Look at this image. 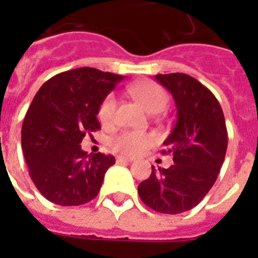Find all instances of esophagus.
<instances>
[{"mask_svg":"<svg viewBox=\"0 0 258 258\" xmlns=\"http://www.w3.org/2000/svg\"><path fill=\"white\" fill-rule=\"evenodd\" d=\"M129 163V161H133V159L132 157H127V156H117V163Z\"/></svg>","mask_w":258,"mask_h":258,"instance_id":"34e87169","label":"esophagus"}]
</instances>
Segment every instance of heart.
<instances>
[{"mask_svg": "<svg viewBox=\"0 0 258 258\" xmlns=\"http://www.w3.org/2000/svg\"><path fill=\"white\" fill-rule=\"evenodd\" d=\"M129 93L149 113H157L166 106L168 95L159 84L151 80H143L129 88ZM116 98L115 95L107 94L98 107V118L102 124H109L115 117ZM155 142L152 134L138 133V132H121L111 138L109 143L116 151L127 155L140 154L141 151Z\"/></svg>", "mask_w": 258, "mask_h": 258, "instance_id": "heart-1", "label": "heart"}]
</instances>
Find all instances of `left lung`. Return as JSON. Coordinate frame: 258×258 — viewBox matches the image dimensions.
Masks as SVG:
<instances>
[{
	"instance_id": "left-lung-1",
	"label": "left lung",
	"mask_w": 258,
	"mask_h": 258,
	"mask_svg": "<svg viewBox=\"0 0 258 258\" xmlns=\"http://www.w3.org/2000/svg\"><path fill=\"white\" fill-rule=\"evenodd\" d=\"M172 93L177 122L163 154L174 164L155 169L138 184L146 206L159 213L178 214L197 207L214 184L227 150L225 116L217 98L197 79L184 74L156 75Z\"/></svg>"
}]
</instances>
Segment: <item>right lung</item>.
<instances>
[{
  "instance_id": "1",
  "label": "right lung",
  "mask_w": 258,
  "mask_h": 258,
  "mask_svg": "<svg viewBox=\"0 0 258 258\" xmlns=\"http://www.w3.org/2000/svg\"><path fill=\"white\" fill-rule=\"evenodd\" d=\"M124 76L90 67L55 75L35 95L22 126L32 181L49 202L81 206L98 195L112 155L88 154L83 138L99 131L98 107Z\"/></svg>"
}]
</instances>
